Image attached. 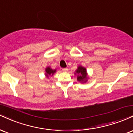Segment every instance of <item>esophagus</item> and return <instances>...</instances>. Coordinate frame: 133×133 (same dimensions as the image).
I'll return each mask as SVG.
<instances>
[{
    "instance_id": "1",
    "label": "esophagus",
    "mask_w": 133,
    "mask_h": 133,
    "mask_svg": "<svg viewBox=\"0 0 133 133\" xmlns=\"http://www.w3.org/2000/svg\"><path fill=\"white\" fill-rule=\"evenodd\" d=\"M62 70L63 72H67L68 71V68H63Z\"/></svg>"
}]
</instances>
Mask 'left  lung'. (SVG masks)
Returning a JSON list of instances; mask_svg holds the SVG:
<instances>
[{"label": "left lung", "instance_id": "left-lung-1", "mask_svg": "<svg viewBox=\"0 0 133 133\" xmlns=\"http://www.w3.org/2000/svg\"><path fill=\"white\" fill-rule=\"evenodd\" d=\"M74 74L75 76H77V81L82 84L87 83L88 79H89L86 68L82 65H79L77 67V69L74 72Z\"/></svg>", "mask_w": 133, "mask_h": 133}]
</instances>
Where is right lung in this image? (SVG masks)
<instances>
[{
  "label": "right lung",
  "mask_w": 133,
  "mask_h": 133,
  "mask_svg": "<svg viewBox=\"0 0 133 133\" xmlns=\"http://www.w3.org/2000/svg\"><path fill=\"white\" fill-rule=\"evenodd\" d=\"M56 72V69H52L50 66H48L45 69V76L47 78L52 77Z\"/></svg>",
  "instance_id": "right-lung-1"
}]
</instances>
